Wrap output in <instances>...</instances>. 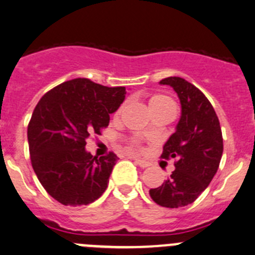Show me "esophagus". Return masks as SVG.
Instances as JSON below:
<instances>
[{
	"label": "esophagus",
	"instance_id": "esophagus-1",
	"mask_svg": "<svg viewBox=\"0 0 255 255\" xmlns=\"http://www.w3.org/2000/svg\"><path fill=\"white\" fill-rule=\"evenodd\" d=\"M130 158H133V159L137 162V164H139V167H142V168H147V167H149V165H150V163L148 162V160L140 159V158H137V157H130Z\"/></svg>",
	"mask_w": 255,
	"mask_h": 255
}]
</instances>
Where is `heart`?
<instances>
[{"label": "heart", "instance_id": "b5f03b06", "mask_svg": "<svg viewBox=\"0 0 255 255\" xmlns=\"http://www.w3.org/2000/svg\"><path fill=\"white\" fill-rule=\"evenodd\" d=\"M148 105H149L150 111L153 112V111L160 110V108H165V107H170V106H174V103H173V101L170 100L169 97H167V96H164V95H153V96H150L149 100H148ZM123 106L120 108V110H118L117 115L121 112V111H122ZM134 144L137 145V142H134Z\"/></svg>", "mask_w": 255, "mask_h": 255}]
</instances>
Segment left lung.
Masks as SVG:
<instances>
[{"label":"left lung","mask_w":255,"mask_h":255,"mask_svg":"<svg viewBox=\"0 0 255 255\" xmlns=\"http://www.w3.org/2000/svg\"><path fill=\"white\" fill-rule=\"evenodd\" d=\"M159 83L175 91L182 115L160 155L174 158L175 169L162 185L149 189V194L160 207L179 208L193 203L212 182L223 154V137L213 106L196 86L180 77Z\"/></svg>","instance_id":"8db88e82"}]
</instances>
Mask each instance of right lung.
<instances>
[{"instance_id":"add662e5","label":"right lung","mask_w":255,"mask_h":255,"mask_svg":"<svg viewBox=\"0 0 255 255\" xmlns=\"http://www.w3.org/2000/svg\"><path fill=\"white\" fill-rule=\"evenodd\" d=\"M125 87H106L76 78L39 100L27 128L34 173L47 193L63 206H87L107 188L118 157H96L85 149L101 134L126 97Z\"/></svg>"}]
</instances>
